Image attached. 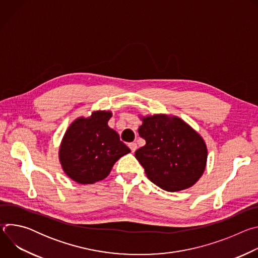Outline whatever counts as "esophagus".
Listing matches in <instances>:
<instances>
[{
    "label": "esophagus",
    "instance_id": "1",
    "mask_svg": "<svg viewBox=\"0 0 258 258\" xmlns=\"http://www.w3.org/2000/svg\"><path fill=\"white\" fill-rule=\"evenodd\" d=\"M128 147H130V149H131V151H132L133 153H134V152L137 150V148H138L136 143H131V144L128 145Z\"/></svg>",
    "mask_w": 258,
    "mask_h": 258
}]
</instances>
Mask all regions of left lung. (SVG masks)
I'll list each match as a JSON object with an SVG mask.
<instances>
[{
	"label": "left lung",
	"instance_id": "obj_1",
	"mask_svg": "<svg viewBox=\"0 0 258 258\" xmlns=\"http://www.w3.org/2000/svg\"><path fill=\"white\" fill-rule=\"evenodd\" d=\"M138 132L146 145L135 152L148 178L167 192L188 189L205 170L207 147L202 137L176 116L141 118Z\"/></svg>",
	"mask_w": 258,
	"mask_h": 258
}]
</instances>
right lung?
<instances>
[{"label": "right lung", "instance_id": "obj_1", "mask_svg": "<svg viewBox=\"0 0 258 258\" xmlns=\"http://www.w3.org/2000/svg\"><path fill=\"white\" fill-rule=\"evenodd\" d=\"M110 111L79 117L67 128L59 149L61 166L72 180L89 185L104 179L114 163L131 152L118 134L108 126Z\"/></svg>", "mask_w": 258, "mask_h": 258}]
</instances>
